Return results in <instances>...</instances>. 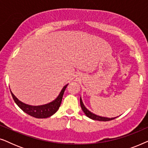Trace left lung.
I'll return each instance as SVG.
<instances>
[{"label": "left lung", "mask_w": 148, "mask_h": 148, "mask_svg": "<svg viewBox=\"0 0 148 148\" xmlns=\"http://www.w3.org/2000/svg\"><path fill=\"white\" fill-rule=\"evenodd\" d=\"M80 104H81V107H82V110L84 111V112L86 114V115L89 118L92 119V120H95V121H111L113 120V119H116V117H114V118H108V117H103V116H98V115H96L92 113V112H90V110H88V109L86 108V106H84V103L82 102V98H80Z\"/></svg>", "instance_id": "left-lung-1"}]
</instances>
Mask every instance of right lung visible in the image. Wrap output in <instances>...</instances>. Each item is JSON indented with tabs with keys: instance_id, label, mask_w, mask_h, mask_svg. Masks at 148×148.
<instances>
[{
	"instance_id": "right-lung-1",
	"label": "right lung",
	"mask_w": 148,
	"mask_h": 148,
	"mask_svg": "<svg viewBox=\"0 0 148 148\" xmlns=\"http://www.w3.org/2000/svg\"><path fill=\"white\" fill-rule=\"evenodd\" d=\"M68 84L65 85L62 89L61 92L58 94L55 100L52 101L48 103V104H46L44 105H40V106H31V105L26 104L25 103L21 102V101L18 100L16 97L14 96V94L11 92V93L13 97L14 101L16 103V104L21 109L23 112L27 113V114L30 115V116L35 117V118L38 119H46L48 117L51 116L53 115L56 111L58 110L59 107L61 104L62 96H63L64 90L67 87Z\"/></svg>"
}]
</instances>
